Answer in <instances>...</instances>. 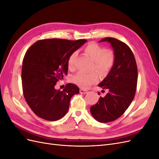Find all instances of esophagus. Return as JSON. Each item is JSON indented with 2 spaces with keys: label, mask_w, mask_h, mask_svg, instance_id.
<instances>
[{
  "label": "esophagus",
  "mask_w": 159,
  "mask_h": 159,
  "mask_svg": "<svg viewBox=\"0 0 159 159\" xmlns=\"http://www.w3.org/2000/svg\"><path fill=\"white\" fill-rule=\"evenodd\" d=\"M80 92L81 93H84L85 94V93H88V91L85 90V89H80Z\"/></svg>",
  "instance_id": "esophagus-1"
}]
</instances>
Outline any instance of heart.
<instances>
[{
  "instance_id": "b5f03b06",
  "label": "heart",
  "mask_w": 159,
  "mask_h": 159,
  "mask_svg": "<svg viewBox=\"0 0 159 159\" xmlns=\"http://www.w3.org/2000/svg\"><path fill=\"white\" fill-rule=\"evenodd\" d=\"M84 51L94 61L93 70L101 74H106L113 68L115 63V54L110 50H106L96 43H90L84 48ZM78 56V52H74L70 55L68 60V66L70 70L75 68V61ZM98 74L96 72L86 74L80 71L72 76L71 81L79 87L87 89L89 86L98 82Z\"/></svg>"
}]
</instances>
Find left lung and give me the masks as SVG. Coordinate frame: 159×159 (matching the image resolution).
<instances>
[{
  "label": "left lung",
  "mask_w": 159,
  "mask_h": 159,
  "mask_svg": "<svg viewBox=\"0 0 159 159\" xmlns=\"http://www.w3.org/2000/svg\"><path fill=\"white\" fill-rule=\"evenodd\" d=\"M105 41L113 48L115 63L98 86L109 91L90 108L92 116L101 123L115 121L125 113L135 95L138 78L137 63L131 48L116 38H105L100 42Z\"/></svg>",
  "instance_id": "8db88e82"
}]
</instances>
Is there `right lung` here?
I'll list each match as a JSON object with an SVG mask.
<instances>
[{
  "label": "right lung",
  "instance_id": "right-lung-1",
  "mask_svg": "<svg viewBox=\"0 0 159 159\" xmlns=\"http://www.w3.org/2000/svg\"><path fill=\"white\" fill-rule=\"evenodd\" d=\"M86 42L85 39L40 40L26 52L22 67L23 94L37 116L53 121L62 118L68 112L70 99L80 92L79 88L68 84L60 91L54 86L68 74L70 55Z\"/></svg>",
  "mask_w": 159,
  "mask_h": 159
}]
</instances>
